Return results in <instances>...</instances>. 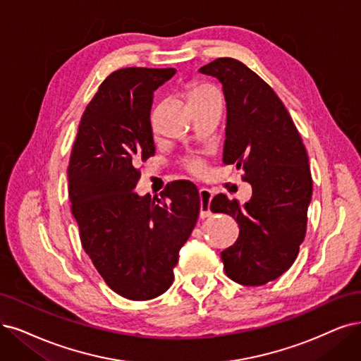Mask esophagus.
I'll return each mask as SVG.
<instances>
[{
    "instance_id": "34e87169",
    "label": "esophagus",
    "mask_w": 361,
    "mask_h": 361,
    "mask_svg": "<svg viewBox=\"0 0 361 361\" xmlns=\"http://www.w3.org/2000/svg\"><path fill=\"white\" fill-rule=\"evenodd\" d=\"M199 197H201V212H199V216L201 219H207L211 216V211H209V202L212 199V193L208 189H199Z\"/></svg>"
}]
</instances>
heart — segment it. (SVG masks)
Instances as JSON below:
<instances>
[{"label":"heart","instance_id":"obj_1","mask_svg":"<svg viewBox=\"0 0 361 361\" xmlns=\"http://www.w3.org/2000/svg\"><path fill=\"white\" fill-rule=\"evenodd\" d=\"M212 95H219V93L214 87L207 83H192L188 86V90H185V98H188V102L190 106ZM188 168L195 173H201L204 171V166L199 160H190V162H188Z\"/></svg>","mask_w":361,"mask_h":361}]
</instances>
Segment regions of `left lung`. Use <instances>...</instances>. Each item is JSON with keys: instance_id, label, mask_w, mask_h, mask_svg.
Segmentation results:
<instances>
[{"instance_id": "obj_1", "label": "left lung", "mask_w": 361, "mask_h": 361, "mask_svg": "<svg viewBox=\"0 0 361 361\" xmlns=\"http://www.w3.org/2000/svg\"><path fill=\"white\" fill-rule=\"evenodd\" d=\"M199 73L216 77L226 99L223 162L244 169L252 196L244 205L220 193L212 212L232 216L236 243L221 251L224 272L243 286H263L295 263L306 233L312 178L308 153L272 87L232 58H219Z\"/></svg>"}]
</instances>
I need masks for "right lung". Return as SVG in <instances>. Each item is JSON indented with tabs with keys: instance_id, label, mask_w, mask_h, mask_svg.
Wrapping results in <instances>:
<instances>
[{
	"instance_id": "obj_1",
	"label": "right lung",
	"mask_w": 361,
	"mask_h": 361,
	"mask_svg": "<svg viewBox=\"0 0 361 361\" xmlns=\"http://www.w3.org/2000/svg\"><path fill=\"white\" fill-rule=\"evenodd\" d=\"M176 68H122L111 73L78 125L68 165V193L80 239L113 291L149 300L173 281L178 252L201 209L196 185L173 181L162 199L140 196V162L154 154L153 92Z\"/></svg>"
}]
</instances>
